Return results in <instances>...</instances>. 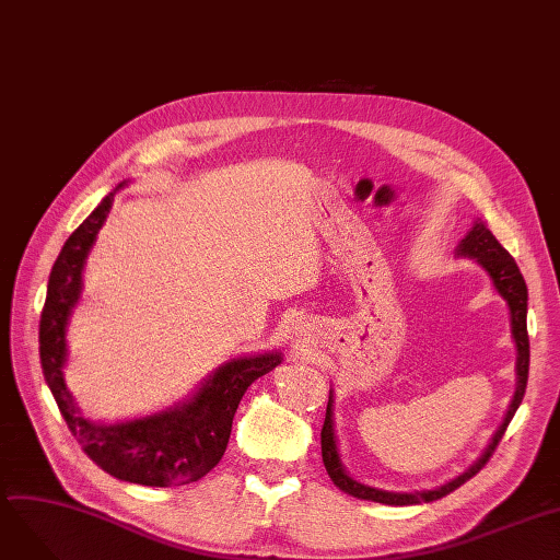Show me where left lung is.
<instances>
[{"mask_svg":"<svg viewBox=\"0 0 560 560\" xmlns=\"http://www.w3.org/2000/svg\"><path fill=\"white\" fill-rule=\"evenodd\" d=\"M458 255L463 257H471L478 264L483 266L488 271V276L492 278L494 289L499 291V296H503V301L509 303L511 310V328H513V339L517 346V387H515V396L511 401L509 412L503 417V423L497 429L490 446L486 448V454L478 458L467 471H463L460 476H456L454 481H448L435 490H423V492H387V490H378V488H371L364 486L355 478H351L349 474L343 471L341 460H339V451H337V442H335V431H332V396L328 401V410H326V421H324V429H322V456H324V465L328 476L332 478V483L351 497L358 499H366V501H378V503H387V505H412V503H429L435 499L446 497L448 492L458 490L463 483H467L471 476H476L481 471L488 460L492 458L497 444L501 442L505 429H509V423L513 419V415L517 412L524 392H526V381H528V332H526V301H528V291H526V282L517 269L515 259L511 257V253L505 250L494 234L481 223L476 221L474 228L467 232V236L458 244Z\"/></svg>","mask_w":560,"mask_h":560,"instance_id":"8db88e82","label":"left lung"}]
</instances>
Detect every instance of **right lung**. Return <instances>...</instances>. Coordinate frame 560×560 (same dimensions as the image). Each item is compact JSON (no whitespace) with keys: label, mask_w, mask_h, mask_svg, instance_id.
Here are the masks:
<instances>
[{"label":"right lung","mask_w":560,"mask_h":560,"mask_svg":"<svg viewBox=\"0 0 560 560\" xmlns=\"http://www.w3.org/2000/svg\"><path fill=\"white\" fill-rule=\"evenodd\" d=\"M122 186V184H120ZM114 194L106 196L93 214L63 244L47 282V299L40 314V366L47 387L66 419L70 433L84 454L120 481L171 488L186 486L214 469L225 454L232 419L246 389L276 369L280 353L236 358L211 374L186 404L150 417L95 423L79 415L63 383L66 326L82 294V271L95 236L109 214Z\"/></svg>","instance_id":"obj_1"}]
</instances>
